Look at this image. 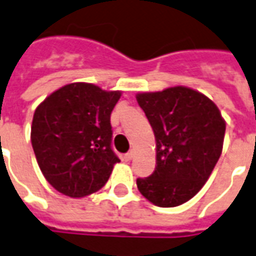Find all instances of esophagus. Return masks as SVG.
Wrapping results in <instances>:
<instances>
[{"instance_id": "1", "label": "esophagus", "mask_w": 256, "mask_h": 256, "mask_svg": "<svg viewBox=\"0 0 256 256\" xmlns=\"http://www.w3.org/2000/svg\"><path fill=\"white\" fill-rule=\"evenodd\" d=\"M132 158H134V152H132V151H130V152H126V155H124V159H126V162H128V160H130Z\"/></svg>"}]
</instances>
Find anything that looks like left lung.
I'll list each match as a JSON object with an SVG mask.
<instances>
[{"label": "left lung", "instance_id": "8db88e82", "mask_svg": "<svg viewBox=\"0 0 256 256\" xmlns=\"http://www.w3.org/2000/svg\"><path fill=\"white\" fill-rule=\"evenodd\" d=\"M136 100L156 142V167L136 180L138 189L156 206L182 205L212 174L222 155L226 121L212 100L185 86L139 93Z\"/></svg>", "mask_w": 256, "mask_h": 256}]
</instances>
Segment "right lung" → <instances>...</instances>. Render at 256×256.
Returning <instances> with one entry per match:
<instances>
[{"label":"right lung","mask_w":256,"mask_h":256,"mask_svg":"<svg viewBox=\"0 0 256 256\" xmlns=\"http://www.w3.org/2000/svg\"><path fill=\"white\" fill-rule=\"evenodd\" d=\"M121 92L76 82L36 108L30 142L40 170L59 193L80 198L102 188L120 159L112 150L110 113Z\"/></svg>","instance_id":"obj_1"}]
</instances>
